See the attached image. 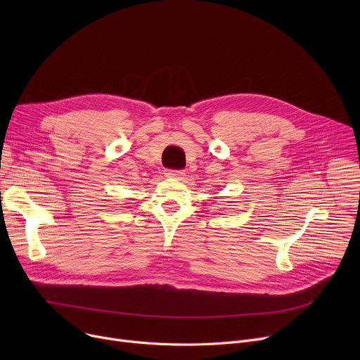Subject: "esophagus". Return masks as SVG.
Returning a JSON list of instances; mask_svg holds the SVG:
<instances>
[{
	"label": "esophagus",
	"mask_w": 360,
	"mask_h": 360,
	"mask_svg": "<svg viewBox=\"0 0 360 360\" xmlns=\"http://www.w3.org/2000/svg\"><path fill=\"white\" fill-rule=\"evenodd\" d=\"M166 176L169 178H175V179H182L185 176L184 170H166Z\"/></svg>",
	"instance_id": "1"
}]
</instances>
